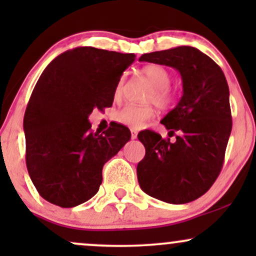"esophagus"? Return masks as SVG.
Segmentation results:
<instances>
[{"instance_id": "obj_1", "label": "esophagus", "mask_w": 256, "mask_h": 256, "mask_svg": "<svg viewBox=\"0 0 256 256\" xmlns=\"http://www.w3.org/2000/svg\"><path fill=\"white\" fill-rule=\"evenodd\" d=\"M131 138L132 140H136L137 138V132L134 130H131Z\"/></svg>"}]
</instances>
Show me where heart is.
Here are the masks:
<instances>
[{"instance_id": "b5f03b06", "label": "heart", "mask_w": 256, "mask_h": 256, "mask_svg": "<svg viewBox=\"0 0 256 256\" xmlns=\"http://www.w3.org/2000/svg\"><path fill=\"white\" fill-rule=\"evenodd\" d=\"M142 73L146 76L154 89L150 91L146 98L148 102H154L161 108H167L174 101V92L170 88L172 80V74L166 67L158 64H146L142 68ZM125 74H122L116 82L114 88V98L119 100L124 94ZM154 116V110L152 106H136L126 104L114 113L113 119L119 124L128 126L131 128H140L148 120Z\"/></svg>"}]
</instances>
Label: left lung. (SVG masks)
Instances as JSON below:
<instances>
[{
    "mask_svg": "<svg viewBox=\"0 0 256 256\" xmlns=\"http://www.w3.org/2000/svg\"><path fill=\"white\" fill-rule=\"evenodd\" d=\"M140 61L177 70L183 96L161 120L170 134L179 132L174 142L152 130L138 134L146 148L138 183L152 198L188 204L207 192L222 168L232 128L228 82L218 64L192 46L143 54Z\"/></svg>",
    "mask_w": 256,
    "mask_h": 256,
    "instance_id": "8db88e82",
    "label": "left lung"
}]
</instances>
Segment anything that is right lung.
Listing matches in <instances>:
<instances>
[{"mask_svg": "<svg viewBox=\"0 0 256 256\" xmlns=\"http://www.w3.org/2000/svg\"><path fill=\"white\" fill-rule=\"evenodd\" d=\"M134 54L79 46L46 66L26 107V166L38 194L62 208L98 192L104 165L131 138L124 125L91 131L88 116L114 100V88Z\"/></svg>", "mask_w": 256, "mask_h": 256, "instance_id": "add662e5", "label": "right lung"}]
</instances>
